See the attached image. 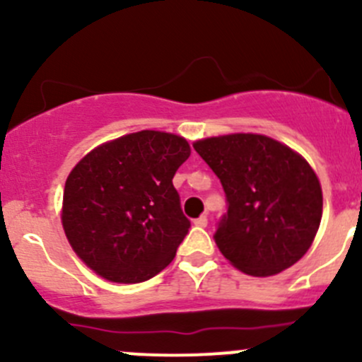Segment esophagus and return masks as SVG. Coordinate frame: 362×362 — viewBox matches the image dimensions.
<instances>
[{"mask_svg": "<svg viewBox=\"0 0 362 362\" xmlns=\"http://www.w3.org/2000/svg\"><path fill=\"white\" fill-rule=\"evenodd\" d=\"M194 224L198 226V228H206V224H208V218H206V215H202V217H199V218H196V221H194Z\"/></svg>", "mask_w": 362, "mask_h": 362, "instance_id": "34e87169", "label": "esophagus"}]
</instances>
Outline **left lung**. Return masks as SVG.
<instances>
[{
    "instance_id": "8db88e82",
    "label": "left lung",
    "mask_w": 362,
    "mask_h": 362,
    "mask_svg": "<svg viewBox=\"0 0 362 362\" xmlns=\"http://www.w3.org/2000/svg\"><path fill=\"white\" fill-rule=\"evenodd\" d=\"M221 178L228 215L215 243L252 276H272L308 252L322 218V187L308 160L255 133H231L192 144Z\"/></svg>"
}]
</instances>
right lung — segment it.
Wrapping results in <instances>:
<instances>
[{
    "instance_id": "1",
    "label": "right lung",
    "mask_w": 362,
    "mask_h": 362,
    "mask_svg": "<svg viewBox=\"0 0 362 362\" xmlns=\"http://www.w3.org/2000/svg\"><path fill=\"white\" fill-rule=\"evenodd\" d=\"M191 156L184 136L144 129L83 156L64 184L61 222L80 261L108 282L163 272L191 228L173 187Z\"/></svg>"
}]
</instances>
